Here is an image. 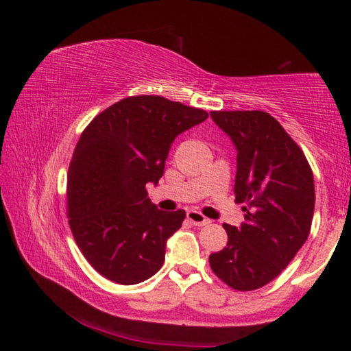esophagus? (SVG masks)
Returning a JSON list of instances; mask_svg holds the SVG:
<instances>
[{"mask_svg": "<svg viewBox=\"0 0 351 351\" xmlns=\"http://www.w3.org/2000/svg\"><path fill=\"white\" fill-rule=\"evenodd\" d=\"M187 218L190 219V221H192L195 226H207L210 223V219L209 218H206L203 213L201 212H198V210H189L187 212Z\"/></svg>", "mask_w": 351, "mask_h": 351, "instance_id": "obj_1", "label": "esophagus"}]
</instances>
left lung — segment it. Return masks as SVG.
Masks as SVG:
<instances>
[{
	"mask_svg": "<svg viewBox=\"0 0 351 351\" xmlns=\"http://www.w3.org/2000/svg\"><path fill=\"white\" fill-rule=\"evenodd\" d=\"M237 148L235 201L240 228L223 224L228 245L209 257L218 278L252 291L280 274L310 235L314 180L304 152L265 111H212Z\"/></svg>",
	"mask_w": 351,
	"mask_h": 351,
	"instance_id": "8db88e82",
	"label": "left lung"
}]
</instances>
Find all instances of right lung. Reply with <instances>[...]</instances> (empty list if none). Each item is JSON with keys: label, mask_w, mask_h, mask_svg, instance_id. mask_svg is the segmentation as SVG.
I'll return each mask as SVG.
<instances>
[{"label": "right lung", "mask_w": 351, "mask_h": 351, "mask_svg": "<svg viewBox=\"0 0 351 351\" xmlns=\"http://www.w3.org/2000/svg\"><path fill=\"white\" fill-rule=\"evenodd\" d=\"M204 110L161 96L122 99L93 119L68 170V218L74 240L99 274L136 285L161 269L167 240L186 212L152 204L178 134L204 122Z\"/></svg>", "instance_id": "1"}]
</instances>
